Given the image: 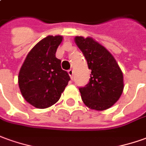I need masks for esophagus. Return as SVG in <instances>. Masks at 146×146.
Returning <instances> with one entry per match:
<instances>
[{
    "instance_id": "obj_1",
    "label": "esophagus",
    "mask_w": 146,
    "mask_h": 146,
    "mask_svg": "<svg viewBox=\"0 0 146 146\" xmlns=\"http://www.w3.org/2000/svg\"><path fill=\"white\" fill-rule=\"evenodd\" d=\"M68 74L70 75V77H71V79H73V74H74V71L72 70V69H70L69 71H68Z\"/></svg>"
}]
</instances>
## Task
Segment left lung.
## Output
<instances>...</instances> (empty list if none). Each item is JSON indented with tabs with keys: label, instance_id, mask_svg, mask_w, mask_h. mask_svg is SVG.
<instances>
[{
	"label": "left lung",
	"instance_id": "8db88e82",
	"mask_svg": "<svg viewBox=\"0 0 146 146\" xmlns=\"http://www.w3.org/2000/svg\"><path fill=\"white\" fill-rule=\"evenodd\" d=\"M75 40L91 70L89 83L79 88L83 102L90 109H108L119 99L123 91L121 69L113 56L92 38L76 36Z\"/></svg>",
	"mask_w": 146,
	"mask_h": 146
}]
</instances>
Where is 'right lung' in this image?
<instances>
[{"mask_svg":"<svg viewBox=\"0 0 146 146\" xmlns=\"http://www.w3.org/2000/svg\"><path fill=\"white\" fill-rule=\"evenodd\" d=\"M61 36H48L29 52L19 72L18 83L23 97L33 106L44 109L55 104L70 81L61 68L56 52Z\"/></svg>","mask_w":146,"mask_h":146,"instance_id":"add662e5","label":"right lung"}]
</instances>
